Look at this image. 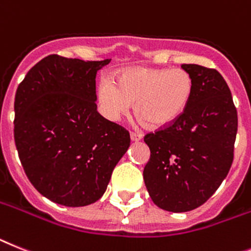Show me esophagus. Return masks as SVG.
I'll return each mask as SVG.
<instances>
[{
	"label": "esophagus",
	"instance_id": "esophagus-1",
	"mask_svg": "<svg viewBox=\"0 0 251 251\" xmlns=\"http://www.w3.org/2000/svg\"><path fill=\"white\" fill-rule=\"evenodd\" d=\"M130 139H131L132 142H139V140H142L143 135L142 134H139V132H131L130 134Z\"/></svg>",
	"mask_w": 251,
	"mask_h": 251
}]
</instances>
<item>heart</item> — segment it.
<instances>
[{"mask_svg": "<svg viewBox=\"0 0 251 251\" xmlns=\"http://www.w3.org/2000/svg\"><path fill=\"white\" fill-rule=\"evenodd\" d=\"M193 92V77L184 69L134 67L121 74L117 83L103 79L97 98L111 121L125 115L135 102L136 115L151 127H163L184 115Z\"/></svg>", "mask_w": 251, "mask_h": 251, "instance_id": "1", "label": "heart"}]
</instances>
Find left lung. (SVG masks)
I'll list each match as a JSON object with an SVG mask.
<instances>
[{
    "label": "left lung",
    "mask_w": 251,
    "mask_h": 251,
    "mask_svg": "<svg viewBox=\"0 0 251 251\" xmlns=\"http://www.w3.org/2000/svg\"><path fill=\"white\" fill-rule=\"evenodd\" d=\"M193 77L186 111L166 129L145 135L151 149L144 182L162 209L182 213L201 207L226 178L233 161L237 111L220 73L181 65Z\"/></svg>",
    "instance_id": "left-lung-1"
}]
</instances>
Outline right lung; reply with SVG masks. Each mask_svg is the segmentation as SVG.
<instances>
[{
  "mask_svg": "<svg viewBox=\"0 0 251 251\" xmlns=\"http://www.w3.org/2000/svg\"><path fill=\"white\" fill-rule=\"evenodd\" d=\"M111 60L50 54L15 96V144L31 185L53 203L84 207L107 189L130 135L97 111V71Z\"/></svg>",
  "mask_w": 251,
  "mask_h": 251,
  "instance_id": "right-lung-1",
  "label": "right lung"
}]
</instances>
